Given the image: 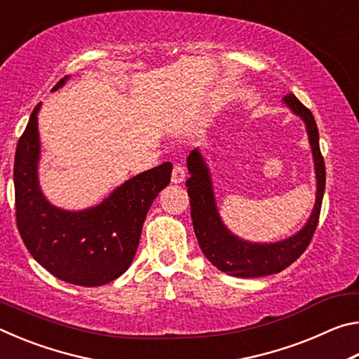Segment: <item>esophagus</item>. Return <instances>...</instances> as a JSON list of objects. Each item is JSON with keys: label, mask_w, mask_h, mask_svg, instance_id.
Here are the masks:
<instances>
[{"label": "esophagus", "mask_w": 359, "mask_h": 359, "mask_svg": "<svg viewBox=\"0 0 359 359\" xmlns=\"http://www.w3.org/2000/svg\"><path fill=\"white\" fill-rule=\"evenodd\" d=\"M184 180H185V169L182 166H174L172 175H171L172 184H182Z\"/></svg>", "instance_id": "34e87169"}]
</instances>
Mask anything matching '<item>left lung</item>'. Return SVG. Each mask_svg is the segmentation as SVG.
Here are the masks:
<instances>
[{
  "label": "left lung",
  "instance_id": "obj_1",
  "mask_svg": "<svg viewBox=\"0 0 359 359\" xmlns=\"http://www.w3.org/2000/svg\"><path fill=\"white\" fill-rule=\"evenodd\" d=\"M282 101L306 125L313 156L315 179H317V193H315V204L311 215L304 223V226L290 238L277 242H250L231 233L218 212L210 168L204 160L201 150H191V154L187 158L190 179L185 182V187L188 188V196H190L191 222L198 244L205 258L217 269L226 272L229 276L253 278L283 271L304 253L318 224L326 172L323 156L320 151L317 123H315L312 112L294 95L290 93Z\"/></svg>",
  "mask_w": 359,
  "mask_h": 359
}]
</instances>
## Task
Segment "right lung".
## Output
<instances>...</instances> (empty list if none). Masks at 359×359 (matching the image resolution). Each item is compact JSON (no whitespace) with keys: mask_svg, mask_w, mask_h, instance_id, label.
I'll use <instances>...</instances> for the list:
<instances>
[{"mask_svg":"<svg viewBox=\"0 0 359 359\" xmlns=\"http://www.w3.org/2000/svg\"><path fill=\"white\" fill-rule=\"evenodd\" d=\"M65 76L52 92L68 81ZM17 144L14 161L17 228L38 263L63 282L100 287L131 266L151 203L171 180V163L135 175L109 193L100 204L82 210L53 205L39 185L41 141L38 112Z\"/></svg>","mask_w":359,"mask_h":359,"instance_id":"add662e5","label":"right lung"}]
</instances>
